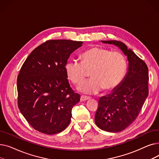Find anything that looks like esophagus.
Segmentation results:
<instances>
[{
	"mask_svg": "<svg viewBox=\"0 0 159 159\" xmlns=\"http://www.w3.org/2000/svg\"><path fill=\"white\" fill-rule=\"evenodd\" d=\"M90 98L88 97H86V96H84V95H82L80 97V101L82 102V101H88V100H89Z\"/></svg>",
	"mask_w": 159,
	"mask_h": 159,
	"instance_id": "1",
	"label": "esophagus"
}]
</instances>
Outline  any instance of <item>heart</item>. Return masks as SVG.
<instances>
[{
	"label": "heart",
	"instance_id": "b5f03b06",
	"mask_svg": "<svg viewBox=\"0 0 159 159\" xmlns=\"http://www.w3.org/2000/svg\"><path fill=\"white\" fill-rule=\"evenodd\" d=\"M82 59L69 61L66 71L73 84L79 85L85 80L86 71L91 70L92 79L79 88L84 93L96 94L103 89L111 91L120 85L126 75V61L119 52L95 47L83 53Z\"/></svg>",
	"mask_w": 159,
	"mask_h": 159
}]
</instances>
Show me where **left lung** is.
<instances>
[{"mask_svg":"<svg viewBox=\"0 0 159 159\" xmlns=\"http://www.w3.org/2000/svg\"><path fill=\"white\" fill-rule=\"evenodd\" d=\"M101 42L118 47L127 57L128 67L120 85L111 93L100 98L95 122L104 131L120 132L136 119L148 95V68L143 60L121 42Z\"/></svg>","mask_w":159,"mask_h":159,"instance_id":"obj_1","label":"left lung"}]
</instances>
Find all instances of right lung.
<instances>
[{
    "label": "right lung",
    "mask_w": 159,
    "mask_h": 159,
    "mask_svg": "<svg viewBox=\"0 0 159 159\" xmlns=\"http://www.w3.org/2000/svg\"><path fill=\"white\" fill-rule=\"evenodd\" d=\"M83 42L50 40L37 47L24 62L17 79L18 106L35 129L48 135L68 126L80 96L70 87L66 66Z\"/></svg>",
    "instance_id": "right-lung-1"
}]
</instances>
